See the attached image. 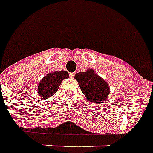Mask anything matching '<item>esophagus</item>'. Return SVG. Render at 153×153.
I'll list each match as a JSON object with an SVG mask.
<instances>
[{"mask_svg":"<svg viewBox=\"0 0 153 153\" xmlns=\"http://www.w3.org/2000/svg\"><path fill=\"white\" fill-rule=\"evenodd\" d=\"M74 76H75V73H70V76L71 78H74Z\"/></svg>","mask_w":153,"mask_h":153,"instance_id":"34e87169","label":"esophagus"}]
</instances>
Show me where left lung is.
I'll return each instance as SVG.
<instances>
[{
  "label": "left lung",
  "instance_id": "obj_1",
  "mask_svg": "<svg viewBox=\"0 0 153 153\" xmlns=\"http://www.w3.org/2000/svg\"><path fill=\"white\" fill-rule=\"evenodd\" d=\"M88 101L97 104L106 101L110 93L108 83L93 70L79 72L74 76Z\"/></svg>",
  "mask_w": 153,
  "mask_h": 153
}]
</instances>
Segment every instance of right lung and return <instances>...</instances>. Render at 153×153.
I'll return each instance as SVG.
<instances>
[{
  "label": "right lung",
  "mask_w": 153,
  "mask_h": 153,
  "mask_svg": "<svg viewBox=\"0 0 153 153\" xmlns=\"http://www.w3.org/2000/svg\"><path fill=\"white\" fill-rule=\"evenodd\" d=\"M68 77V72L63 70L53 72L47 74L40 81L38 86V93L42 100L49 98V97L56 94L62 79Z\"/></svg>",
  "instance_id": "add662e5"
}]
</instances>
